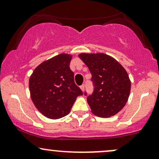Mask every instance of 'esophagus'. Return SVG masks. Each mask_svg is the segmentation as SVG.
I'll return each mask as SVG.
<instances>
[{"label":"esophagus","mask_w":159,"mask_h":159,"mask_svg":"<svg viewBox=\"0 0 159 159\" xmlns=\"http://www.w3.org/2000/svg\"><path fill=\"white\" fill-rule=\"evenodd\" d=\"M80 88H81V89L82 92L84 91V89H85V86H84V84H82V85L81 86V87H80Z\"/></svg>","instance_id":"obj_1"}]
</instances>
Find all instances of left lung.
<instances>
[{"mask_svg":"<svg viewBox=\"0 0 159 159\" xmlns=\"http://www.w3.org/2000/svg\"><path fill=\"white\" fill-rule=\"evenodd\" d=\"M78 57L89 68L95 87L93 95L87 98L91 112L101 118L117 114L130 93L131 81L125 69L104 53H81Z\"/></svg>","mask_w":159,"mask_h":159,"instance_id":"obj_1","label":"left lung"}]
</instances>
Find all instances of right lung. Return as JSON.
Segmentation results:
<instances>
[{
    "label": "right lung",
    "instance_id": "right-lung-1",
    "mask_svg": "<svg viewBox=\"0 0 159 159\" xmlns=\"http://www.w3.org/2000/svg\"><path fill=\"white\" fill-rule=\"evenodd\" d=\"M72 55L61 53L40 64L29 80L30 97L45 117L58 119L70 113L76 98L83 93L74 82L70 64Z\"/></svg>",
    "mask_w": 159,
    "mask_h": 159
}]
</instances>
